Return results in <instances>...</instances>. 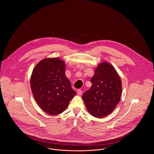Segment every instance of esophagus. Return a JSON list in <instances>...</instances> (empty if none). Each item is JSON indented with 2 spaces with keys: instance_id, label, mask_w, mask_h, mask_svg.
Here are the masks:
<instances>
[{
  "instance_id": "obj_1",
  "label": "esophagus",
  "mask_w": 154,
  "mask_h": 154,
  "mask_svg": "<svg viewBox=\"0 0 154 154\" xmlns=\"http://www.w3.org/2000/svg\"><path fill=\"white\" fill-rule=\"evenodd\" d=\"M82 91L81 89H78V90L77 91V94H78V95H81L82 94Z\"/></svg>"
}]
</instances>
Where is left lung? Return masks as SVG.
I'll return each mask as SVG.
<instances>
[{"instance_id": "1", "label": "left lung", "mask_w": 154, "mask_h": 154, "mask_svg": "<svg viewBox=\"0 0 154 154\" xmlns=\"http://www.w3.org/2000/svg\"><path fill=\"white\" fill-rule=\"evenodd\" d=\"M91 82L92 86L82 99L89 114L97 118L104 117L114 110L120 100L121 79L113 66L102 62L95 68Z\"/></svg>"}]
</instances>
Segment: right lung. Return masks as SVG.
Wrapping results in <instances>:
<instances>
[{"label": "right lung", "mask_w": 154, "mask_h": 154, "mask_svg": "<svg viewBox=\"0 0 154 154\" xmlns=\"http://www.w3.org/2000/svg\"><path fill=\"white\" fill-rule=\"evenodd\" d=\"M66 66L59 57L45 58L32 70L31 88L39 107L50 115H58L76 95L65 75Z\"/></svg>", "instance_id": "right-lung-1"}]
</instances>
